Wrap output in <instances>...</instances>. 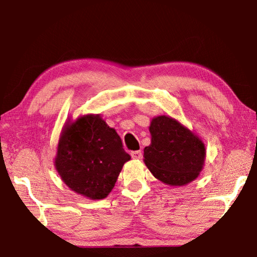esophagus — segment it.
Returning a JSON list of instances; mask_svg holds the SVG:
<instances>
[{
    "instance_id": "obj_1",
    "label": "esophagus",
    "mask_w": 257,
    "mask_h": 257,
    "mask_svg": "<svg viewBox=\"0 0 257 257\" xmlns=\"http://www.w3.org/2000/svg\"><path fill=\"white\" fill-rule=\"evenodd\" d=\"M132 158L133 159H136V160L142 159L143 158L142 151H134V152H132Z\"/></svg>"
}]
</instances>
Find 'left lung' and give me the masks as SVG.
<instances>
[{"instance_id": "8db88e82", "label": "left lung", "mask_w": 257, "mask_h": 257, "mask_svg": "<svg viewBox=\"0 0 257 257\" xmlns=\"http://www.w3.org/2000/svg\"><path fill=\"white\" fill-rule=\"evenodd\" d=\"M150 133L151 145L144 149V162L156 179L169 186H184L196 179L206 155L201 139L167 115L152 120Z\"/></svg>"}]
</instances>
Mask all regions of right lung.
I'll list each match as a JSON object with an SVG mask.
<instances>
[{
  "label": "right lung",
  "instance_id": "1",
  "mask_svg": "<svg viewBox=\"0 0 257 257\" xmlns=\"http://www.w3.org/2000/svg\"><path fill=\"white\" fill-rule=\"evenodd\" d=\"M129 160L115 130L99 114H88L66 124L54 164L71 190L89 199H103L111 193Z\"/></svg>",
  "mask_w": 257,
  "mask_h": 257
}]
</instances>
